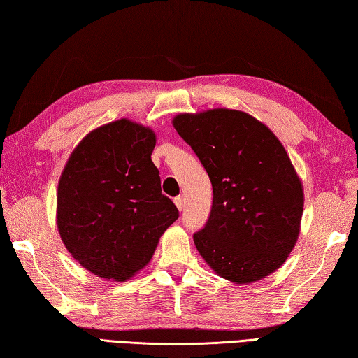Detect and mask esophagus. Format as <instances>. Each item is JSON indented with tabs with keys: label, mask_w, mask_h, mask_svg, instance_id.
Returning a JSON list of instances; mask_svg holds the SVG:
<instances>
[{
	"label": "esophagus",
	"mask_w": 358,
	"mask_h": 358,
	"mask_svg": "<svg viewBox=\"0 0 358 358\" xmlns=\"http://www.w3.org/2000/svg\"><path fill=\"white\" fill-rule=\"evenodd\" d=\"M174 204L179 210H182L185 208V200L182 196H178V198H174Z\"/></svg>",
	"instance_id": "1"
}]
</instances>
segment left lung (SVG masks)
Returning a JSON list of instances; mask_svg holds the SVG:
<instances>
[{"label": "left lung", "instance_id": "obj_1", "mask_svg": "<svg viewBox=\"0 0 358 358\" xmlns=\"http://www.w3.org/2000/svg\"><path fill=\"white\" fill-rule=\"evenodd\" d=\"M173 127L213 184L206 227L193 234L203 260L234 284H250L284 265L300 236L301 179L269 128L236 109L178 114Z\"/></svg>", "mask_w": 358, "mask_h": 358}]
</instances>
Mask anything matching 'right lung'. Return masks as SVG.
<instances>
[{
    "mask_svg": "<svg viewBox=\"0 0 358 358\" xmlns=\"http://www.w3.org/2000/svg\"><path fill=\"white\" fill-rule=\"evenodd\" d=\"M154 130L128 119L92 130L58 180L57 227L73 259L101 279L133 278L179 217L152 162Z\"/></svg>",
    "mask_w": 358,
    "mask_h": 358,
    "instance_id": "right-lung-1",
    "label": "right lung"
}]
</instances>
